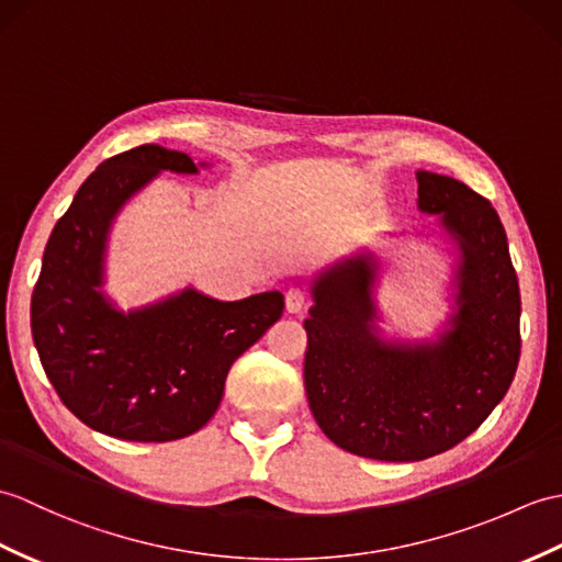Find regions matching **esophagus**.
Segmentation results:
<instances>
[{
	"mask_svg": "<svg viewBox=\"0 0 562 562\" xmlns=\"http://www.w3.org/2000/svg\"><path fill=\"white\" fill-rule=\"evenodd\" d=\"M308 292L302 290V286H290L284 294V306L290 313H302L308 306Z\"/></svg>",
	"mask_w": 562,
	"mask_h": 562,
	"instance_id": "esophagus-1",
	"label": "esophagus"
}]
</instances>
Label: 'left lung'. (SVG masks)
Masks as SVG:
<instances>
[{
  "label": "left lung",
  "instance_id": "1",
  "mask_svg": "<svg viewBox=\"0 0 562 562\" xmlns=\"http://www.w3.org/2000/svg\"><path fill=\"white\" fill-rule=\"evenodd\" d=\"M419 211L458 244L454 313L436 342H385L373 321L378 263L369 254L313 282L304 385L313 419L359 458L416 462L486 422L519 361V284L495 207L458 179L416 172Z\"/></svg>",
  "mask_w": 562,
  "mask_h": 562
}]
</instances>
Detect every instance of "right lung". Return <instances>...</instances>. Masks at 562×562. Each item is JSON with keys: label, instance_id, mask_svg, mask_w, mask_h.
Wrapping results in <instances>:
<instances>
[{"label": "right lung", "instance_id": "obj_1", "mask_svg": "<svg viewBox=\"0 0 562 562\" xmlns=\"http://www.w3.org/2000/svg\"><path fill=\"white\" fill-rule=\"evenodd\" d=\"M162 169L199 172L187 153L153 143L104 160L52 229L31 299L33 342L59 400L93 430L136 442L177 440L211 422L232 363L284 311L280 292L217 302L184 290L128 313L108 302L112 220Z\"/></svg>", "mask_w": 562, "mask_h": 562}]
</instances>
